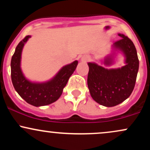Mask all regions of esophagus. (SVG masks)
I'll use <instances>...</instances> for the list:
<instances>
[{
  "label": "esophagus",
  "mask_w": 150,
  "mask_h": 150,
  "mask_svg": "<svg viewBox=\"0 0 150 150\" xmlns=\"http://www.w3.org/2000/svg\"><path fill=\"white\" fill-rule=\"evenodd\" d=\"M89 59V58L88 57V56H84V57H82V61H88Z\"/></svg>",
  "instance_id": "esophagus-1"
}]
</instances>
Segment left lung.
<instances>
[{
  "label": "left lung",
  "mask_w": 150,
  "mask_h": 150,
  "mask_svg": "<svg viewBox=\"0 0 150 150\" xmlns=\"http://www.w3.org/2000/svg\"><path fill=\"white\" fill-rule=\"evenodd\" d=\"M119 40L113 44L125 56L126 65L118 69H106L94 63H88L87 85L91 96L98 104L106 106H116L128 99L135 85L139 60L133 42L124 34H118ZM112 60L108 57L106 65Z\"/></svg>",
  "instance_id": "1"
}]
</instances>
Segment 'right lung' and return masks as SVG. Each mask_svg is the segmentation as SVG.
<instances>
[{
    "label": "right lung",
    "mask_w": 150,
    "mask_h": 150,
    "mask_svg": "<svg viewBox=\"0 0 150 150\" xmlns=\"http://www.w3.org/2000/svg\"><path fill=\"white\" fill-rule=\"evenodd\" d=\"M31 36H26L17 46L11 59V79L16 92L24 100L34 106L49 105L57 101L68 79L74 73L78 63L75 61L65 65L56 75L48 82L43 83L32 82L25 78L20 68L21 54L23 46Z\"/></svg>",
    "instance_id": "obj_1"
}]
</instances>
